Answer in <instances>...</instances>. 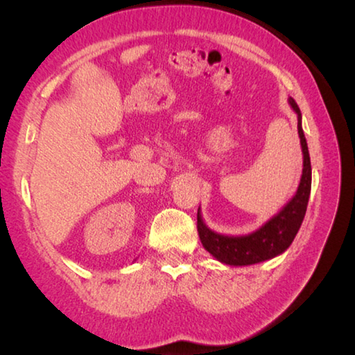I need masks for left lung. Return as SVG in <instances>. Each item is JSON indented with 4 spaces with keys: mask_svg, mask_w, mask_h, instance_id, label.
Returning a JSON list of instances; mask_svg holds the SVG:
<instances>
[{
    "mask_svg": "<svg viewBox=\"0 0 355 355\" xmlns=\"http://www.w3.org/2000/svg\"><path fill=\"white\" fill-rule=\"evenodd\" d=\"M290 105L297 114V133L304 153L302 178H300L296 196L271 220L245 236H224L214 233L203 224L200 213H197V232H199L203 248L222 263L232 264V266H248V264L274 258L290 248L302 224L311 189V164L307 141H305L302 123H300V119H302L300 110L293 98H290Z\"/></svg>",
    "mask_w": 355,
    "mask_h": 355,
    "instance_id": "8db88e82",
    "label": "left lung"
}]
</instances>
